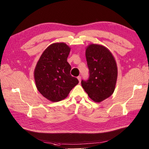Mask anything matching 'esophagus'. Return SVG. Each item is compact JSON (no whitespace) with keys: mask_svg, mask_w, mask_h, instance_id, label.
I'll use <instances>...</instances> for the list:
<instances>
[{"mask_svg":"<svg viewBox=\"0 0 149 149\" xmlns=\"http://www.w3.org/2000/svg\"><path fill=\"white\" fill-rule=\"evenodd\" d=\"M77 79H78V80H79V83L81 82V77H80V76H78L77 77Z\"/></svg>","mask_w":149,"mask_h":149,"instance_id":"34e87169","label":"esophagus"}]
</instances>
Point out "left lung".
I'll use <instances>...</instances> for the list:
<instances>
[{
    "label": "left lung",
    "mask_w": 149,
    "mask_h": 149,
    "mask_svg": "<svg viewBox=\"0 0 149 149\" xmlns=\"http://www.w3.org/2000/svg\"><path fill=\"white\" fill-rule=\"evenodd\" d=\"M86 56L89 77L87 81L82 80V86L92 100L100 102L114 92L118 74L117 63L110 50L99 44L87 46Z\"/></svg>",
    "instance_id": "1"
}]
</instances>
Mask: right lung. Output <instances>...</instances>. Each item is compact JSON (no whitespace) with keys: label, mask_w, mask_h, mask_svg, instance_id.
Masks as SVG:
<instances>
[{"label":"right lung","mask_w":149,"mask_h":149,"mask_svg":"<svg viewBox=\"0 0 149 149\" xmlns=\"http://www.w3.org/2000/svg\"><path fill=\"white\" fill-rule=\"evenodd\" d=\"M70 48L63 42L50 45L42 53L34 70L37 90L45 98L52 102L65 99L79 83L70 72L67 62Z\"/></svg>","instance_id":"right-lung-1"}]
</instances>
